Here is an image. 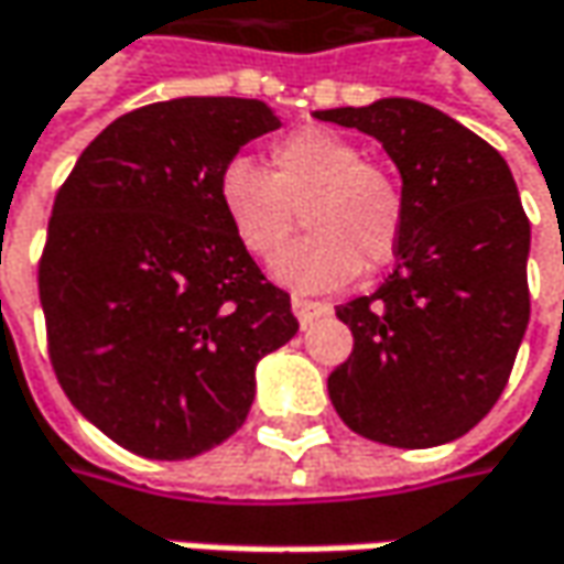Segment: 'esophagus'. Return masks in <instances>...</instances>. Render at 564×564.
<instances>
[{
	"label": "esophagus",
	"mask_w": 564,
	"mask_h": 564,
	"mask_svg": "<svg viewBox=\"0 0 564 564\" xmlns=\"http://www.w3.org/2000/svg\"><path fill=\"white\" fill-rule=\"evenodd\" d=\"M290 306H293V315L300 318V325L308 328L315 318H322V315H328L330 306L328 303H315V300H306V296H293L290 300Z\"/></svg>",
	"instance_id": "esophagus-1"
}]
</instances>
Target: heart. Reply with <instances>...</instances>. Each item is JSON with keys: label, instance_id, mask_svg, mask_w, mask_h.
<instances>
[{"label": "heart", "instance_id": "1", "mask_svg": "<svg viewBox=\"0 0 564 564\" xmlns=\"http://www.w3.org/2000/svg\"><path fill=\"white\" fill-rule=\"evenodd\" d=\"M268 173L234 160L220 176V208L246 256L271 261L300 227L308 236L274 261V278L296 290H334L356 271L388 264L404 234L398 180L328 129L281 138Z\"/></svg>", "mask_w": 564, "mask_h": 564}]
</instances>
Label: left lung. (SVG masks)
<instances>
[{
    "mask_svg": "<svg viewBox=\"0 0 564 564\" xmlns=\"http://www.w3.org/2000/svg\"><path fill=\"white\" fill-rule=\"evenodd\" d=\"M312 116L379 138L406 205L388 281L337 306L354 354L328 376L330 404L391 448L454 442L496 406L530 322V220L514 176L492 144L420 100Z\"/></svg>",
    "mask_w": 564,
    "mask_h": 564,
    "instance_id": "left-lung-1",
    "label": "left lung"
}]
</instances>
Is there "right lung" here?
Returning a JSON list of instances; mask_svg holds the SVG:
<instances>
[{
	"label": "right lung",
	"instance_id": "right-lung-1",
	"mask_svg": "<svg viewBox=\"0 0 564 564\" xmlns=\"http://www.w3.org/2000/svg\"><path fill=\"white\" fill-rule=\"evenodd\" d=\"M281 119L261 100L180 97L110 122L62 183L37 286L62 391L151 460L227 442L256 366L300 322L220 208V176Z\"/></svg>",
	"mask_w": 564,
	"mask_h": 564
}]
</instances>
